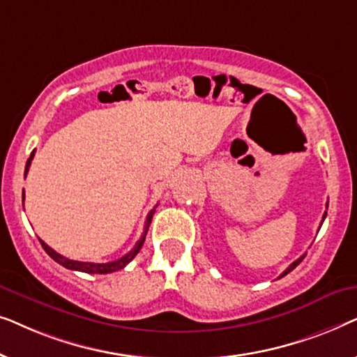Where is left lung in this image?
<instances>
[{"instance_id":"obj_1","label":"left lung","mask_w":357,"mask_h":357,"mask_svg":"<svg viewBox=\"0 0 357 357\" xmlns=\"http://www.w3.org/2000/svg\"><path fill=\"white\" fill-rule=\"evenodd\" d=\"M326 208H328V204H326ZM325 218H326V211H325V214H324V218H321V222H324V221H325ZM320 226H321V224H320ZM304 258H305V255H302V257H299V258H297V260H296L294 263H291V265H289V266H287V270H284V271H282V275H281L280 278H282V276H286V275H287V273H291L292 270H294V268H296L297 265H299V263H301L302 260H304Z\"/></svg>"}]
</instances>
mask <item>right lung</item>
I'll return each instance as SVG.
<instances>
[{"mask_svg":"<svg viewBox=\"0 0 357 357\" xmlns=\"http://www.w3.org/2000/svg\"><path fill=\"white\" fill-rule=\"evenodd\" d=\"M33 154H36V151H32L31 158L27 159V164H26V172H24V177H26L27 172H29V167H31V162L33 159ZM153 214H154V209L148 214V218H146V226H144V232L143 236L138 242H136L135 248L131 252L126 253L125 257L119 258V260L115 261H110V263H89V261H76V260H70V258L60 255V253H56L53 248H50L47 245L45 242L40 241L43 250H45L48 255H50L53 260L56 263H60L61 266L68 268V270H75V271H82V273H91V275H107V273H114V271H119V270H123V268L128 265V263L133 260V258L138 255V252L141 250V247H143L144 243V238H146V234H148V229H149V224H151V219H153Z\"/></svg>","mask_w":357,"mask_h":357,"instance_id":"add662e5","label":"right lung"}]
</instances>
